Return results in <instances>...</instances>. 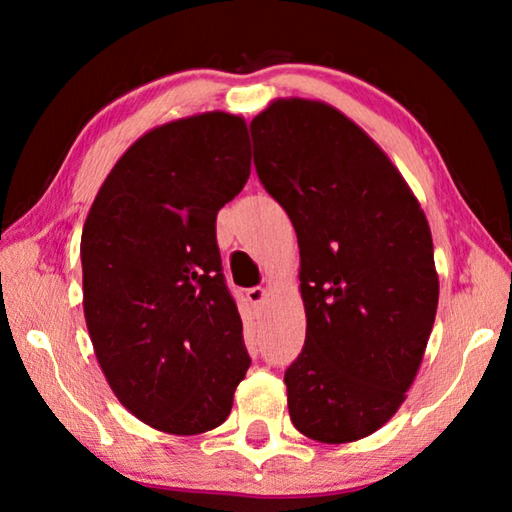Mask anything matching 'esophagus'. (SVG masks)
<instances>
[{
  "instance_id": "esophagus-1",
  "label": "esophagus",
  "mask_w": 512,
  "mask_h": 512,
  "mask_svg": "<svg viewBox=\"0 0 512 512\" xmlns=\"http://www.w3.org/2000/svg\"><path fill=\"white\" fill-rule=\"evenodd\" d=\"M246 298H248L250 305L259 307L266 298V289L264 287H250V289H246Z\"/></svg>"
}]
</instances>
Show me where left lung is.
Segmentation results:
<instances>
[{"mask_svg":"<svg viewBox=\"0 0 512 512\" xmlns=\"http://www.w3.org/2000/svg\"><path fill=\"white\" fill-rule=\"evenodd\" d=\"M250 137L300 246L307 336L284 372L291 422L320 443L366 438L400 409L436 318L427 216L386 153L327 103L273 101Z\"/></svg>","mask_w":512,"mask_h":512,"instance_id":"obj_1","label":"left lung"}]
</instances>
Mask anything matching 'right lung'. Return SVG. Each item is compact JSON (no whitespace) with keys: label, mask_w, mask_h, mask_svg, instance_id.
<instances>
[{"label":"right lung","mask_w":512,"mask_h":512,"mask_svg":"<svg viewBox=\"0 0 512 512\" xmlns=\"http://www.w3.org/2000/svg\"><path fill=\"white\" fill-rule=\"evenodd\" d=\"M250 176L246 121H171L112 167L81 237L83 309L119 402L153 429L219 427L250 368L216 214Z\"/></svg>","instance_id":"1"}]
</instances>
